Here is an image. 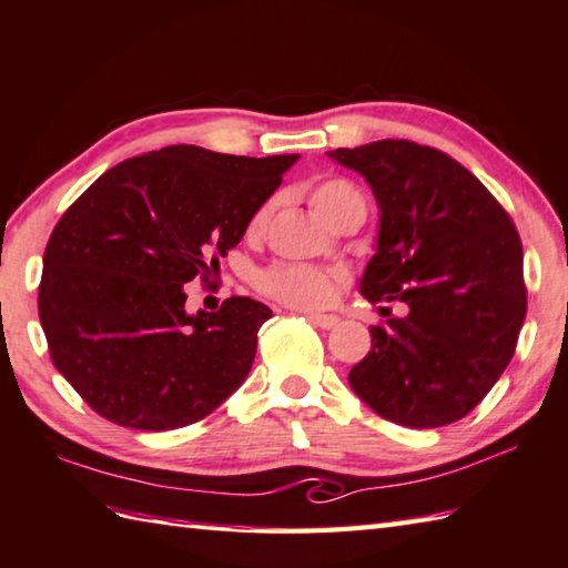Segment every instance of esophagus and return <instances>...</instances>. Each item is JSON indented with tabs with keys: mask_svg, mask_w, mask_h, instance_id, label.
Wrapping results in <instances>:
<instances>
[{
	"mask_svg": "<svg viewBox=\"0 0 568 568\" xmlns=\"http://www.w3.org/2000/svg\"><path fill=\"white\" fill-rule=\"evenodd\" d=\"M307 320H311L313 325L323 327V329H329V327H335L339 323L337 315H325V313H311V315H307Z\"/></svg>",
	"mask_w": 568,
	"mask_h": 568,
	"instance_id": "34e87169",
	"label": "esophagus"
}]
</instances>
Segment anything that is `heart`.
Masks as SVG:
<instances>
[{
	"mask_svg": "<svg viewBox=\"0 0 568 568\" xmlns=\"http://www.w3.org/2000/svg\"><path fill=\"white\" fill-rule=\"evenodd\" d=\"M311 203L320 219L327 223L335 215L347 209V205H365L363 195L345 179H323L311 189ZM273 203H265L253 215L251 229L261 231L271 219ZM345 281L343 271H327V267H315L305 263H275L257 275V287L273 301H281L293 307H320L333 301L335 287Z\"/></svg>",
	"mask_w": 568,
	"mask_h": 568,
	"instance_id": "heart-1",
	"label": "heart"
}]
</instances>
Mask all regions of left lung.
I'll return each mask as SVG.
<instances>
[{"label": "left lung", "mask_w": 568, "mask_h": 568, "mask_svg": "<svg viewBox=\"0 0 568 568\" xmlns=\"http://www.w3.org/2000/svg\"><path fill=\"white\" fill-rule=\"evenodd\" d=\"M327 156L365 176L379 205L359 293L407 307L369 327L373 349L349 369V387L395 425H452L517 347L527 315L519 233L474 173L432 146L385 139Z\"/></svg>", "instance_id": "1"}]
</instances>
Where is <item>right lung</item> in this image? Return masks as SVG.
<instances>
[{"label": "right lung", "mask_w": 568, "mask_h": 568, "mask_svg": "<svg viewBox=\"0 0 568 568\" xmlns=\"http://www.w3.org/2000/svg\"><path fill=\"white\" fill-rule=\"evenodd\" d=\"M297 159L179 143L121 161L69 205L44 251L39 320L97 415L176 429L243 385L271 307L233 295L189 315L183 285L215 273Z\"/></svg>", "instance_id": "obj_1"}]
</instances>
